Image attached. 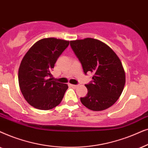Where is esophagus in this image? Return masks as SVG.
<instances>
[{"label": "esophagus", "instance_id": "esophagus-1", "mask_svg": "<svg viewBox=\"0 0 148 148\" xmlns=\"http://www.w3.org/2000/svg\"><path fill=\"white\" fill-rule=\"evenodd\" d=\"M70 86H72L73 88H78V85H75V84H70Z\"/></svg>", "mask_w": 148, "mask_h": 148}]
</instances>
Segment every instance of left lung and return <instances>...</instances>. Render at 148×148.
<instances>
[{
	"label": "left lung",
	"mask_w": 148,
	"mask_h": 148,
	"mask_svg": "<svg viewBox=\"0 0 148 148\" xmlns=\"http://www.w3.org/2000/svg\"><path fill=\"white\" fill-rule=\"evenodd\" d=\"M84 74L93 73L92 82L85 84L88 93L80 101L88 109L101 111L116 102L125 87V72L121 60L110 47L92 38L71 40Z\"/></svg>",
	"instance_id": "1"
}]
</instances>
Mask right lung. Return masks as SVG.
<instances>
[{
  "instance_id": "obj_1",
  "label": "right lung",
  "mask_w": 148,
  "mask_h": 148,
  "mask_svg": "<svg viewBox=\"0 0 148 148\" xmlns=\"http://www.w3.org/2000/svg\"><path fill=\"white\" fill-rule=\"evenodd\" d=\"M70 41L45 38L30 47L21 60L18 71L21 92L29 105L49 110L58 106L68 89L67 84L52 80V69Z\"/></svg>"
}]
</instances>
